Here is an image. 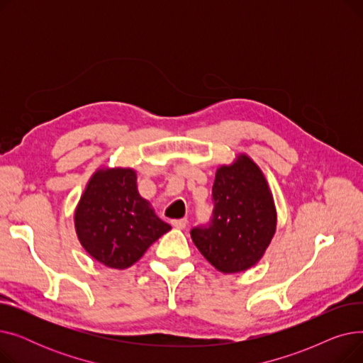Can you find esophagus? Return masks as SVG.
Returning <instances> with one entry per match:
<instances>
[{
    "label": "esophagus",
    "instance_id": "34e87169",
    "mask_svg": "<svg viewBox=\"0 0 363 363\" xmlns=\"http://www.w3.org/2000/svg\"><path fill=\"white\" fill-rule=\"evenodd\" d=\"M186 219H175V220H172V225H174L177 230H184V228L186 226Z\"/></svg>",
    "mask_w": 363,
    "mask_h": 363
}]
</instances>
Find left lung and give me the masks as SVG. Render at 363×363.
<instances>
[{"label": "left lung", "instance_id": "8db88e82", "mask_svg": "<svg viewBox=\"0 0 363 363\" xmlns=\"http://www.w3.org/2000/svg\"><path fill=\"white\" fill-rule=\"evenodd\" d=\"M212 223L194 228L191 238L204 259L222 274L256 266L277 233V207L266 177L245 152L216 169Z\"/></svg>", "mask_w": 363, "mask_h": 363}]
</instances>
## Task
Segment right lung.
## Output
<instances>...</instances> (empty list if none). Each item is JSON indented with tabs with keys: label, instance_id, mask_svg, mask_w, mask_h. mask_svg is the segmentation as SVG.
Here are the masks:
<instances>
[{
	"label": "right lung",
	"instance_id": "1",
	"mask_svg": "<svg viewBox=\"0 0 363 363\" xmlns=\"http://www.w3.org/2000/svg\"><path fill=\"white\" fill-rule=\"evenodd\" d=\"M84 250L113 269L137 263L172 226L141 197L133 167L100 166L91 175L73 213Z\"/></svg>",
	"mask_w": 363,
	"mask_h": 363
}]
</instances>
